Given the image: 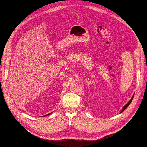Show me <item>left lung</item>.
Masks as SVG:
<instances>
[{"instance_id": "8db88e82", "label": "left lung", "mask_w": 147, "mask_h": 147, "mask_svg": "<svg viewBox=\"0 0 147 147\" xmlns=\"http://www.w3.org/2000/svg\"><path fill=\"white\" fill-rule=\"evenodd\" d=\"M133 96H133V97L131 98V100H129V102L128 103H127V104L126 105H124V107H123V110H122V111H121V112H123V111H124V110H125V109H126V108H127V107H128V106L129 105V104H130V103H131V101H132V100H133Z\"/></svg>"}]
</instances>
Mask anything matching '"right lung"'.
I'll return each mask as SVG.
<instances>
[{
    "instance_id": "obj_1",
    "label": "right lung",
    "mask_w": 147,
    "mask_h": 147,
    "mask_svg": "<svg viewBox=\"0 0 147 147\" xmlns=\"http://www.w3.org/2000/svg\"><path fill=\"white\" fill-rule=\"evenodd\" d=\"M50 114H51V113H50V114H47V115H45V116H47V115H50Z\"/></svg>"
}]
</instances>
